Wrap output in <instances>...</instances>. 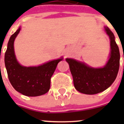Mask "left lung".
<instances>
[{
	"label": "left lung",
	"mask_w": 124,
	"mask_h": 124,
	"mask_svg": "<svg viewBox=\"0 0 124 124\" xmlns=\"http://www.w3.org/2000/svg\"><path fill=\"white\" fill-rule=\"evenodd\" d=\"M105 31L110 40V58L104 68H94L74 59L66 58L75 89L86 94H96L110 87L116 79L120 65V53L114 33L109 27Z\"/></svg>",
	"instance_id": "1"
}]
</instances>
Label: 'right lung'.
<instances>
[{"mask_svg": "<svg viewBox=\"0 0 124 124\" xmlns=\"http://www.w3.org/2000/svg\"><path fill=\"white\" fill-rule=\"evenodd\" d=\"M20 27L11 36L5 53V65L8 78L15 90L27 96L43 95L50 88L51 78L58 63L63 58L53 60L42 65L25 67L17 61L14 43L20 32Z\"/></svg>", "mask_w": 124, "mask_h": 124, "instance_id": "right-lung-1", "label": "right lung"}]
</instances>
